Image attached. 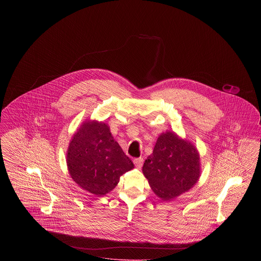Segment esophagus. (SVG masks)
Segmentation results:
<instances>
[{
  "mask_svg": "<svg viewBox=\"0 0 261 261\" xmlns=\"http://www.w3.org/2000/svg\"><path fill=\"white\" fill-rule=\"evenodd\" d=\"M134 164L136 165L138 168H141L142 167V165H143V162H144V160H143V158H137V159H134Z\"/></svg>",
  "mask_w": 261,
  "mask_h": 261,
  "instance_id": "1",
  "label": "esophagus"
}]
</instances>
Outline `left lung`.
Returning a JSON list of instances; mask_svg holds the SVG:
<instances>
[{
  "label": "left lung",
  "instance_id": "left-lung-1",
  "mask_svg": "<svg viewBox=\"0 0 261 261\" xmlns=\"http://www.w3.org/2000/svg\"><path fill=\"white\" fill-rule=\"evenodd\" d=\"M143 173L156 196L163 200L175 199L199 180V152L173 132L163 133L145 161Z\"/></svg>",
  "mask_w": 261,
  "mask_h": 261
}]
</instances>
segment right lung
Here are the masks:
<instances>
[{"label": "right lung", "instance_id": "right-lung-1", "mask_svg": "<svg viewBox=\"0 0 261 261\" xmlns=\"http://www.w3.org/2000/svg\"><path fill=\"white\" fill-rule=\"evenodd\" d=\"M67 166L75 183L96 196L111 192L134 164L103 122H85L67 150Z\"/></svg>", "mask_w": 261, "mask_h": 261}]
</instances>
